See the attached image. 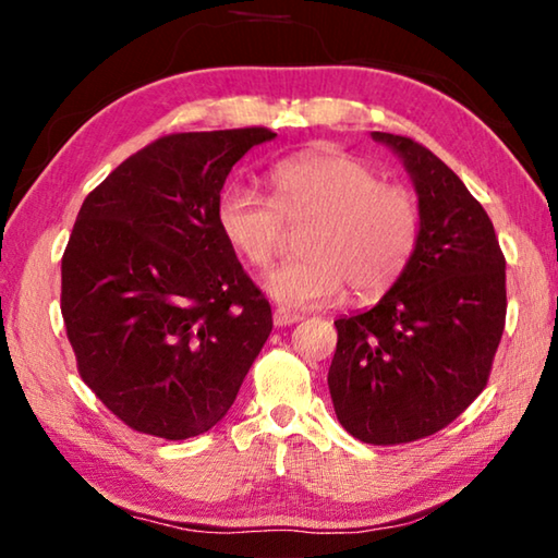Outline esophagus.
I'll use <instances>...</instances> for the list:
<instances>
[{
  "label": "esophagus",
  "instance_id": "34e87169",
  "mask_svg": "<svg viewBox=\"0 0 558 558\" xmlns=\"http://www.w3.org/2000/svg\"><path fill=\"white\" fill-rule=\"evenodd\" d=\"M300 315L298 313H290V310L286 307H276V313H272V323H276V327H288V325H295L300 323Z\"/></svg>",
  "mask_w": 558,
  "mask_h": 558
}]
</instances>
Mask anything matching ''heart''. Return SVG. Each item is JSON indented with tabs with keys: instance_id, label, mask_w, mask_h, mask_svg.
Masks as SVG:
<instances>
[{
	"instance_id": "heart-1",
	"label": "heart",
	"mask_w": 558,
	"mask_h": 558,
	"mask_svg": "<svg viewBox=\"0 0 558 558\" xmlns=\"http://www.w3.org/2000/svg\"><path fill=\"white\" fill-rule=\"evenodd\" d=\"M272 199L248 186H226L216 223L253 270L266 272L302 231V258L272 272L270 295L288 307H319L344 286L356 300L391 290L418 251L423 211L409 186L381 182L364 159L335 149L302 153L270 169Z\"/></svg>"
}]
</instances>
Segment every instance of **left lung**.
<instances>
[{
  "mask_svg": "<svg viewBox=\"0 0 558 558\" xmlns=\"http://www.w3.org/2000/svg\"><path fill=\"white\" fill-rule=\"evenodd\" d=\"M374 140L413 177L421 243L379 305L335 319L327 384L347 433L401 446L446 428L487 386L505 332V253L483 204L442 159L403 135Z\"/></svg>",
  "mask_w": 558,
  "mask_h": 558,
  "instance_id": "obj_1",
  "label": "left lung"
}]
</instances>
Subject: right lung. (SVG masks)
Returning <instances> with one entry per match:
<instances>
[{"label": "right lung", "mask_w": 558, "mask_h": 558, "mask_svg": "<svg viewBox=\"0 0 558 558\" xmlns=\"http://www.w3.org/2000/svg\"><path fill=\"white\" fill-rule=\"evenodd\" d=\"M268 128L172 132L83 202L61 258L81 379L137 433L184 440L231 409L272 329L216 223L226 177Z\"/></svg>", "instance_id": "1"}]
</instances>
